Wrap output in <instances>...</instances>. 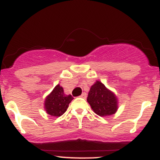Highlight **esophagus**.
<instances>
[{
  "label": "esophagus",
  "mask_w": 160,
  "mask_h": 160,
  "mask_svg": "<svg viewBox=\"0 0 160 160\" xmlns=\"http://www.w3.org/2000/svg\"><path fill=\"white\" fill-rule=\"evenodd\" d=\"M80 97H81V98H86V97H87V94H86V92H82V95H80Z\"/></svg>",
  "instance_id": "1"
}]
</instances>
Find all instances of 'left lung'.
Wrapping results in <instances>:
<instances>
[{"mask_svg":"<svg viewBox=\"0 0 160 160\" xmlns=\"http://www.w3.org/2000/svg\"><path fill=\"white\" fill-rule=\"evenodd\" d=\"M87 102L93 111L100 117L112 115L117 110V100L115 95L99 81L91 86Z\"/></svg>","mask_w":160,"mask_h":160,"instance_id":"obj_1","label":"left lung"}]
</instances>
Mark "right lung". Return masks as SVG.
I'll list each match as a JSON object with an SVG mask.
<instances>
[{
	"label": "right lung",
	"mask_w": 160,
	"mask_h": 160,
	"mask_svg": "<svg viewBox=\"0 0 160 160\" xmlns=\"http://www.w3.org/2000/svg\"><path fill=\"white\" fill-rule=\"evenodd\" d=\"M73 98L71 95L64 94L63 88L60 85H57L46 98V111L52 117H60L67 111L70 102Z\"/></svg>",
	"instance_id": "right-lung-1"
}]
</instances>
